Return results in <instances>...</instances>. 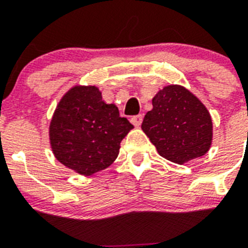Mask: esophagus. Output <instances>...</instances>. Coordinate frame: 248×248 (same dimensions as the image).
<instances>
[{
    "label": "esophagus",
    "mask_w": 248,
    "mask_h": 248,
    "mask_svg": "<svg viewBox=\"0 0 248 248\" xmlns=\"http://www.w3.org/2000/svg\"><path fill=\"white\" fill-rule=\"evenodd\" d=\"M130 122L133 123L135 126H140L141 125V122H143V115H141V114H139V115H135V117L131 118Z\"/></svg>",
    "instance_id": "34e87169"
}]
</instances>
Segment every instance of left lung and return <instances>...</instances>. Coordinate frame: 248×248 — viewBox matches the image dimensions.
Returning a JSON list of instances; mask_svg holds the SVG:
<instances>
[{
  "label": "left lung",
  "instance_id": "obj_1",
  "mask_svg": "<svg viewBox=\"0 0 248 248\" xmlns=\"http://www.w3.org/2000/svg\"><path fill=\"white\" fill-rule=\"evenodd\" d=\"M141 129L160 156L180 165L205 155L212 144L209 110L183 85H166L155 94Z\"/></svg>",
  "mask_w": 248,
  "mask_h": 248
}]
</instances>
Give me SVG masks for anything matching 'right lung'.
Segmentation results:
<instances>
[{"instance_id":"right-lung-1","label":"right lung","mask_w":248,"mask_h":248,"mask_svg":"<svg viewBox=\"0 0 248 248\" xmlns=\"http://www.w3.org/2000/svg\"><path fill=\"white\" fill-rule=\"evenodd\" d=\"M133 128L117 105L102 99L95 85H74L50 120V148L59 163L89 176L114 163L122 140Z\"/></svg>"}]
</instances>
